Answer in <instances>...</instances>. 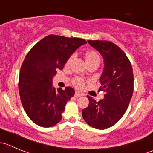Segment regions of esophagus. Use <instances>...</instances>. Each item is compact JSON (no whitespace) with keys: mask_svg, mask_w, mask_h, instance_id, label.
<instances>
[{"mask_svg":"<svg viewBox=\"0 0 153 153\" xmlns=\"http://www.w3.org/2000/svg\"><path fill=\"white\" fill-rule=\"evenodd\" d=\"M82 95H83V94L81 93V92H76L75 93V96L76 97V98H79V97L82 96Z\"/></svg>","mask_w":153,"mask_h":153,"instance_id":"esophagus-1","label":"esophagus"}]
</instances>
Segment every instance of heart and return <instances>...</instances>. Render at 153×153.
Returning <instances> with one entry per match:
<instances>
[{"mask_svg":"<svg viewBox=\"0 0 153 153\" xmlns=\"http://www.w3.org/2000/svg\"><path fill=\"white\" fill-rule=\"evenodd\" d=\"M74 58H75V55H72L69 57V59L67 61V65H69L70 64L71 61L73 60ZM86 61L87 64H89V63L94 62V61H100V57L96 52L91 50L86 52ZM84 83H85L84 80L82 78H80V77H76L73 80L74 86L77 88H82L84 85Z\"/></svg>","mask_w":153,"mask_h":153,"instance_id":"1","label":"heart"}]
</instances>
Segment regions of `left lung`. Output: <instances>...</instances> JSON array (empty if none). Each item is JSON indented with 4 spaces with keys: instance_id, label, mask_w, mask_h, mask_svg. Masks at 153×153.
Wrapping results in <instances>:
<instances>
[{
    "instance_id": "obj_1",
    "label": "left lung",
    "mask_w": 153,
    "mask_h": 153,
    "mask_svg": "<svg viewBox=\"0 0 153 153\" xmlns=\"http://www.w3.org/2000/svg\"><path fill=\"white\" fill-rule=\"evenodd\" d=\"M104 58V68L99 90L105 92L97 102L87 95L89 106L82 110L84 121L92 127L105 129L116 124L126 112L134 88L132 67L124 51L108 41H87Z\"/></svg>"
}]
</instances>
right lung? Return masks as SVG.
<instances>
[{"label":"right lung","mask_w":153,"mask_h":153,"mask_svg":"<svg viewBox=\"0 0 153 153\" xmlns=\"http://www.w3.org/2000/svg\"><path fill=\"white\" fill-rule=\"evenodd\" d=\"M86 41L79 38L49 35L29 50L21 67L19 94L23 107L35 124L50 127L60 122L75 90L55 89L52 78L72 53Z\"/></svg>","instance_id":"obj_1"}]
</instances>
